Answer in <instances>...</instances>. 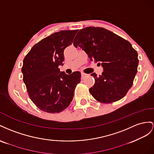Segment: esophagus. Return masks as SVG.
Segmentation results:
<instances>
[{"mask_svg": "<svg viewBox=\"0 0 154 154\" xmlns=\"http://www.w3.org/2000/svg\"><path fill=\"white\" fill-rule=\"evenodd\" d=\"M88 75V74L84 73V72H81V76H82V79H84L85 77H86Z\"/></svg>", "mask_w": 154, "mask_h": 154, "instance_id": "34e87169", "label": "esophagus"}]
</instances>
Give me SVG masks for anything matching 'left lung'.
I'll return each instance as SVG.
<instances>
[{
  "label": "left lung",
  "instance_id": "8db88e82",
  "mask_svg": "<svg viewBox=\"0 0 154 154\" xmlns=\"http://www.w3.org/2000/svg\"><path fill=\"white\" fill-rule=\"evenodd\" d=\"M75 47H81L90 59L99 62L103 72L91 74L94 85L89 91L100 103H111L123 98L133 85L139 64L137 52L123 38L100 27L79 30L74 39Z\"/></svg>",
  "mask_w": 154,
  "mask_h": 154
}]
</instances>
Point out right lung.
Returning <instances> with one entry per match:
<instances>
[{"instance_id":"add662e5","label":"right lung","mask_w":154,"mask_h":154,"mask_svg":"<svg viewBox=\"0 0 154 154\" xmlns=\"http://www.w3.org/2000/svg\"><path fill=\"white\" fill-rule=\"evenodd\" d=\"M78 29L55 32L35 45L26 55L22 67L23 81L30 99L41 110L55 113L72 102L81 74L60 72L64 50L73 43Z\"/></svg>"}]
</instances>
